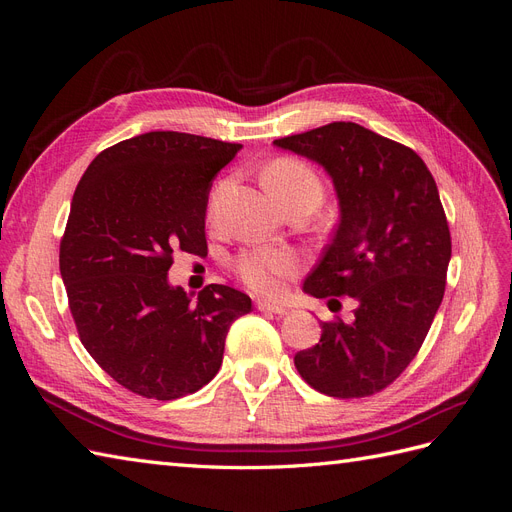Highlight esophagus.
I'll use <instances>...</instances> for the list:
<instances>
[{"mask_svg":"<svg viewBox=\"0 0 512 512\" xmlns=\"http://www.w3.org/2000/svg\"><path fill=\"white\" fill-rule=\"evenodd\" d=\"M256 307L260 309V312H267V314H277V316L288 314V309L284 305H275L269 301H256Z\"/></svg>","mask_w":512,"mask_h":512,"instance_id":"34e87169","label":"esophagus"}]
</instances>
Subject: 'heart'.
I'll use <instances>...</instances> for the list:
<instances>
[{"mask_svg": "<svg viewBox=\"0 0 512 512\" xmlns=\"http://www.w3.org/2000/svg\"><path fill=\"white\" fill-rule=\"evenodd\" d=\"M265 185L269 192L286 203L294 196H312L316 203L322 198V183L314 168L294 158H280L267 166ZM299 269V260L282 247H252L235 258V273L239 280L262 297H277L284 280Z\"/></svg>", "mask_w": 512, "mask_h": 512, "instance_id": "obj_1", "label": "heart"}]
</instances>
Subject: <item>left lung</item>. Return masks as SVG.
<instances>
[{"mask_svg":"<svg viewBox=\"0 0 512 512\" xmlns=\"http://www.w3.org/2000/svg\"><path fill=\"white\" fill-rule=\"evenodd\" d=\"M273 145L318 162L339 200V224L303 290L356 303L350 322H322L294 367L329 397L374 395L410 365L444 297L451 232L438 185L410 147L352 121Z\"/></svg>","mask_w":512,"mask_h":512,"instance_id":"8db88e82","label":"left lung"}]
</instances>
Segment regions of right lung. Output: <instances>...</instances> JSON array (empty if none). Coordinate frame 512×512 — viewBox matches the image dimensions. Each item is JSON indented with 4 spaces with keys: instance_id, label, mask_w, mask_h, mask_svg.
Returning a JSON list of instances; mask_svg holds the SVG:
<instances>
[{
    "instance_id": "right-lung-1",
    "label": "right lung",
    "mask_w": 512,
    "mask_h": 512,
    "mask_svg": "<svg viewBox=\"0 0 512 512\" xmlns=\"http://www.w3.org/2000/svg\"><path fill=\"white\" fill-rule=\"evenodd\" d=\"M241 145L147 132L98 153L72 196L59 245L76 331L94 361L149 399L196 393L218 374L245 292L209 284L194 299L168 284L175 252L207 254L215 175Z\"/></svg>"
}]
</instances>
